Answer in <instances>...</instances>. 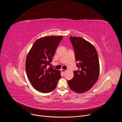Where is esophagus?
Masks as SVG:
<instances>
[{"label":"esophagus","instance_id":"esophagus-1","mask_svg":"<svg viewBox=\"0 0 122 122\" xmlns=\"http://www.w3.org/2000/svg\"><path fill=\"white\" fill-rule=\"evenodd\" d=\"M61 71L63 73H65L66 72V70H64V69H61Z\"/></svg>","mask_w":122,"mask_h":122}]
</instances>
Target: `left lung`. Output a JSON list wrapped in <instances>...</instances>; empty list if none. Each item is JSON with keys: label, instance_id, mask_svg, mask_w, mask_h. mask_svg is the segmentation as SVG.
I'll return each instance as SVG.
<instances>
[{"label": "left lung", "instance_id": "8db88e82", "mask_svg": "<svg viewBox=\"0 0 122 122\" xmlns=\"http://www.w3.org/2000/svg\"><path fill=\"white\" fill-rule=\"evenodd\" d=\"M74 49L78 71L74 77L67 81L69 88L77 93L90 89L97 82L99 74V63L95 47L83 38L70 37Z\"/></svg>", "mask_w": 122, "mask_h": 122}]
</instances>
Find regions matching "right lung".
Here are the masks:
<instances>
[{
    "instance_id": "add662e5",
    "label": "right lung",
    "mask_w": 122,
    "mask_h": 122,
    "mask_svg": "<svg viewBox=\"0 0 122 122\" xmlns=\"http://www.w3.org/2000/svg\"><path fill=\"white\" fill-rule=\"evenodd\" d=\"M63 36H47L38 39L29 51L25 61L27 78L33 87L47 93L53 91L61 78L60 71L50 66Z\"/></svg>"
}]
</instances>
